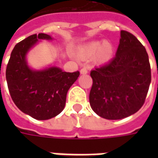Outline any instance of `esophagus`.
Masks as SVG:
<instances>
[{
    "instance_id": "obj_1",
    "label": "esophagus",
    "mask_w": 158,
    "mask_h": 158,
    "mask_svg": "<svg viewBox=\"0 0 158 158\" xmlns=\"http://www.w3.org/2000/svg\"><path fill=\"white\" fill-rule=\"evenodd\" d=\"M87 73H88V70H87L86 68H83V69H80V73L81 74H86Z\"/></svg>"
}]
</instances>
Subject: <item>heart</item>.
Listing matches in <instances>:
<instances>
[{
    "instance_id": "1",
    "label": "heart",
    "mask_w": 158,
    "mask_h": 158,
    "mask_svg": "<svg viewBox=\"0 0 158 158\" xmlns=\"http://www.w3.org/2000/svg\"><path fill=\"white\" fill-rule=\"evenodd\" d=\"M78 56L82 59H90L95 56V62L102 64L113 58V46L109 41L91 42L79 49Z\"/></svg>"
}]
</instances>
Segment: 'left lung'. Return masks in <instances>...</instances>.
<instances>
[{"label": "left lung", "mask_w": 158, "mask_h": 158, "mask_svg": "<svg viewBox=\"0 0 158 158\" xmlns=\"http://www.w3.org/2000/svg\"><path fill=\"white\" fill-rule=\"evenodd\" d=\"M90 76L89 104L97 115L110 120L132 115L145 102L152 79L146 48L132 34L121 30L115 56Z\"/></svg>", "instance_id": "left-lung-1"}]
</instances>
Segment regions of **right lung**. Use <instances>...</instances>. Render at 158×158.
I'll return each instance as SVG.
<instances>
[{"label":"right lung","instance_id":"right-lung-1","mask_svg":"<svg viewBox=\"0 0 158 158\" xmlns=\"http://www.w3.org/2000/svg\"><path fill=\"white\" fill-rule=\"evenodd\" d=\"M41 40H52L46 34L32 35L15 45L6 70L9 92L23 113L37 120L54 118L64 109L69 88L79 72H63L57 67L42 70L30 69L27 53Z\"/></svg>","mask_w":158,"mask_h":158}]
</instances>
